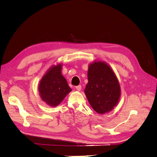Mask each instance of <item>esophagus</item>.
Here are the masks:
<instances>
[{"label":"esophagus","mask_w":157,"mask_h":157,"mask_svg":"<svg viewBox=\"0 0 157 157\" xmlns=\"http://www.w3.org/2000/svg\"><path fill=\"white\" fill-rule=\"evenodd\" d=\"M75 89L77 90H78V91H80V90H81V89H82V86L81 85L77 86L75 87Z\"/></svg>","instance_id":"34e87169"}]
</instances>
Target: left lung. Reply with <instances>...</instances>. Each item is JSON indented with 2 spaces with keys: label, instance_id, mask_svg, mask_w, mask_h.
I'll use <instances>...</instances> for the list:
<instances>
[{
  "label": "left lung",
  "instance_id": "8db88e82",
  "mask_svg": "<svg viewBox=\"0 0 157 157\" xmlns=\"http://www.w3.org/2000/svg\"><path fill=\"white\" fill-rule=\"evenodd\" d=\"M87 78L84 92L92 108L101 114L111 111L120 96L119 83L112 69L104 62L96 61L90 65Z\"/></svg>",
  "mask_w": 157,
  "mask_h": 157
}]
</instances>
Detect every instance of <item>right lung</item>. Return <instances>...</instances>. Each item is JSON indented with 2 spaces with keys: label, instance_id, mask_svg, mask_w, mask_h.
Wrapping results in <instances>:
<instances>
[{
  "label": "right lung",
  "instance_id": "obj_1",
  "mask_svg": "<svg viewBox=\"0 0 157 157\" xmlns=\"http://www.w3.org/2000/svg\"><path fill=\"white\" fill-rule=\"evenodd\" d=\"M61 65L53 66L43 76L39 90L41 99L51 106H56L64 99L71 89L61 75Z\"/></svg>",
  "mask_w": 157,
  "mask_h": 157
}]
</instances>
